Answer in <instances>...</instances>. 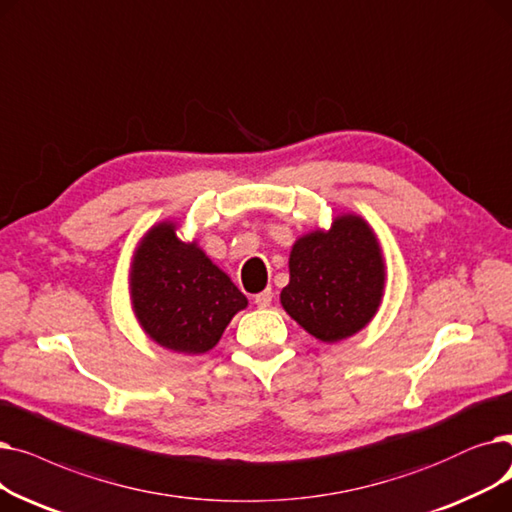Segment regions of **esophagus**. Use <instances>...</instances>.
I'll use <instances>...</instances> for the list:
<instances>
[{"label":"esophagus","instance_id":"34e87169","mask_svg":"<svg viewBox=\"0 0 512 512\" xmlns=\"http://www.w3.org/2000/svg\"><path fill=\"white\" fill-rule=\"evenodd\" d=\"M271 302H273V291H271V289H264V291H260V294L254 298V304H256L258 308L271 306Z\"/></svg>","mask_w":512,"mask_h":512}]
</instances>
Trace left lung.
<instances>
[{
    "instance_id": "1",
    "label": "left lung",
    "mask_w": 512,
    "mask_h": 512,
    "mask_svg": "<svg viewBox=\"0 0 512 512\" xmlns=\"http://www.w3.org/2000/svg\"><path fill=\"white\" fill-rule=\"evenodd\" d=\"M387 269L377 233L356 212L333 216L331 227L300 235L289 252V283L281 306L323 344L367 327L383 302Z\"/></svg>"
}]
</instances>
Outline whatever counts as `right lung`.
Returning a JSON list of instances; mask_svg holds the SVG:
<instances>
[{
    "label": "right lung",
    "mask_w": 512,
    "mask_h": 512,
    "mask_svg": "<svg viewBox=\"0 0 512 512\" xmlns=\"http://www.w3.org/2000/svg\"><path fill=\"white\" fill-rule=\"evenodd\" d=\"M181 223L152 225L131 256L129 298L141 331L170 352H210L233 316L248 306L231 277L198 239L183 241Z\"/></svg>",
    "instance_id": "obj_1"
}]
</instances>
